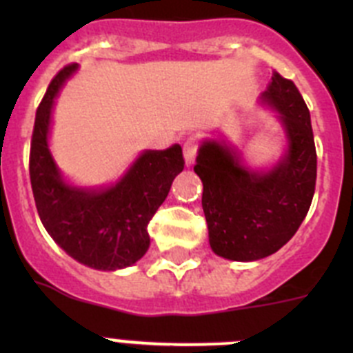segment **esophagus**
<instances>
[{"instance_id": "1", "label": "esophagus", "mask_w": 353, "mask_h": 353, "mask_svg": "<svg viewBox=\"0 0 353 353\" xmlns=\"http://www.w3.org/2000/svg\"><path fill=\"white\" fill-rule=\"evenodd\" d=\"M196 159V141L194 139H187L183 143V161H185V166H192Z\"/></svg>"}]
</instances>
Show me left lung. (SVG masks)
Listing matches in <instances>:
<instances>
[{
    "instance_id": "8db88e82",
    "label": "left lung",
    "mask_w": 353,
    "mask_h": 353,
    "mask_svg": "<svg viewBox=\"0 0 353 353\" xmlns=\"http://www.w3.org/2000/svg\"><path fill=\"white\" fill-rule=\"evenodd\" d=\"M258 101L281 125V157L269 166H251L224 132L201 139L196 157L208 244L224 260L256 261L279 251L313 201L316 150L304 99L292 81L274 72Z\"/></svg>"
}]
</instances>
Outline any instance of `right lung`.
Segmentation results:
<instances>
[{
  "mask_svg": "<svg viewBox=\"0 0 353 353\" xmlns=\"http://www.w3.org/2000/svg\"><path fill=\"white\" fill-rule=\"evenodd\" d=\"M79 65L51 81L35 117L30 179L40 221L68 256L90 269L114 272L138 263L150 248L148 226L182 173V146L143 150L120 179L108 185H77L65 179L51 152L56 99Z\"/></svg>",
  "mask_w": 353,
  "mask_h": 353,
  "instance_id": "1",
  "label": "right lung"
}]
</instances>
